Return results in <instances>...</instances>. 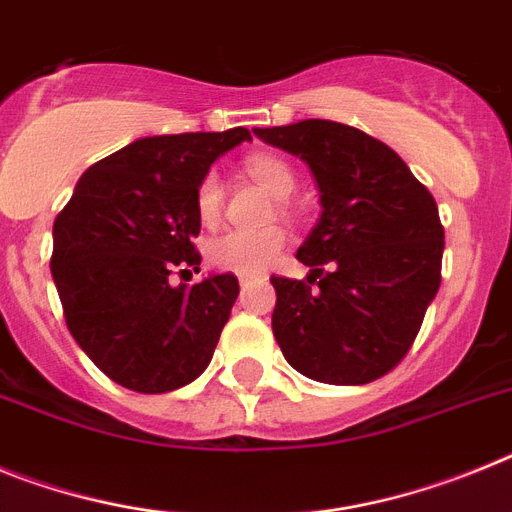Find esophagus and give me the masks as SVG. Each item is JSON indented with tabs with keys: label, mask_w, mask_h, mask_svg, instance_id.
Listing matches in <instances>:
<instances>
[{
	"label": "esophagus",
	"mask_w": 512,
	"mask_h": 512,
	"mask_svg": "<svg viewBox=\"0 0 512 512\" xmlns=\"http://www.w3.org/2000/svg\"><path fill=\"white\" fill-rule=\"evenodd\" d=\"M238 282H241V287H248V284L253 282V277L251 274H241V277H238Z\"/></svg>",
	"instance_id": "34e87169"
}]
</instances>
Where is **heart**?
Returning a JSON list of instances; mask_svg holds the SVG:
<instances>
[{
    "instance_id": "1",
    "label": "heart",
    "mask_w": 512,
    "mask_h": 512,
    "mask_svg": "<svg viewBox=\"0 0 512 512\" xmlns=\"http://www.w3.org/2000/svg\"><path fill=\"white\" fill-rule=\"evenodd\" d=\"M248 174L264 184L274 197H282V207H289L287 197L297 187V171L289 161L279 156H253L246 164ZM223 182L215 171H207L194 189V210L200 223L212 228L223 215ZM287 246V230L282 225H264V228L246 230L233 228L217 235L207 246V259L215 269L235 271V274H261L282 256Z\"/></svg>"
}]
</instances>
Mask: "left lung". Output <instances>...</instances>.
Here are the masks:
<instances>
[{
    "instance_id": "left-lung-1",
    "label": "left lung",
    "mask_w": 512,
    "mask_h": 512,
    "mask_svg": "<svg viewBox=\"0 0 512 512\" xmlns=\"http://www.w3.org/2000/svg\"><path fill=\"white\" fill-rule=\"evenodd\" d=\"M315 174L323 217L300 246L307 279L271 277L284 359L325 384L390 374L441 287L443 225L433 194L364 130L330 120L256 128Z\"/></svg>"
}]
</instances>
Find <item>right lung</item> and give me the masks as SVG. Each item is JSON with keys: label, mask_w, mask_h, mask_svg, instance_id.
<instances>
[{"label": "right lung", "mask_w": 512, "mask_h": 512, "mask_svg": "<svg viewBox=\"0 0 512 512\" xmlns=\"http://www.w3.org/2000/svg\"><path fill=\"white\" fill-rule=\"evenodd\" d=\"M246 128L140 138L84 171L53 223L51 274L74 341L112 382L164 395L210 364L235 297L233 274L200 271L194 189Z\"/></svg>", "instance_id": "1"}]
</instances>
